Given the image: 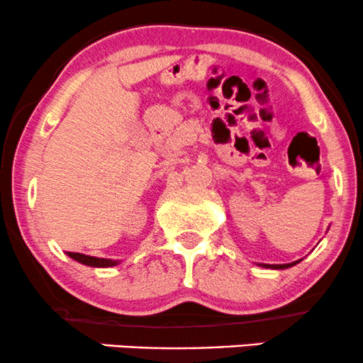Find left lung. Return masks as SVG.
Here are the masks:
<instances>
[{
    "instance_id": "1",
    "label": "left lung",
    "mask_w": 363,
    "mask_h": 363,
    "mask_svg": "<svg viewBox=\"0 0 363 363\" xmlns=\"http://www.w3.org/2000/svg\"><path fill=\"white\" fill-rule=\"evenodd\" d=\"M297 262H298V261L289 262V264H262V266H264V268H273V269H285V268H290V266L297 264Z\"/></svg>"
}]
</instances>
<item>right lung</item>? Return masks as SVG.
Masks as SVG:
<instances>
[{
	"label": "right lung",
	"mask_w": 363,
	"mask_h": 363,
	"mask_svg": "<svg viewBox=\"0 0 363 363\" xmlns=\"http://www.w3.org/2000/svg\"><path fill=\"white\" fill-rule=\"evenodd\" d=\"M68 256L72 259L82 262V264L86 266H94V268H111V266L119 264V261L114 259H104V257H94V256H86V254H80V252H68Z\"/></svg>",
	"instance_id": "right-lung-1"
}]
</instances>
